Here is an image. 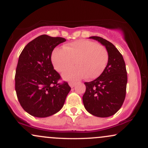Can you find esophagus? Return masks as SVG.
Segmentation results:
<instances>
[{
	"mask_svg": "<svg viewBox=\"0 0 148 148\" xmlns=\"http://www.w3.org/2000/svg\"><path fill=\"white\" fill-rule=\"evenodd\" d=\"M69 86H70L71 88H74V86H75L76 83L75 82H69Z\"/></svg>",
	"mask_w": 148,
	"mask_h": 148,
	"instance_id": "obj_1",
	"label": "esophagus"
}]
</instances>
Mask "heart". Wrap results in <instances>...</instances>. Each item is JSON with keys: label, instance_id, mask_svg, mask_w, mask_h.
<instances>
[{"label": "heart", "instance_id": "heart-1", "mask_svg": "<svg viewBox=\"0 0 148 148\" xmlns=\"http://www.w3.org/2000/svg\"><path fill=\"white\" fill-rule=\"evenodd\" d=\"M51 60L54 69L63 74L66 80L79 81L85 78L95 79L102 74L108 60L107 50L95 42L80 40L64 45L62 49H57L52 53Z\"/></svg>", "mask_w": 148, "mask_h": 148}]
</instances>
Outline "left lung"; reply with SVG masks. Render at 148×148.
Masks as SVG:
<instances>
[{
	"label": "left lung",
	"mask_w": 148,
	"mask_h": 148,
	"mask_svg": "<svg viewBox=\"0 0 148 148\" xmlns=\"http://www.w3.org/2000/svg\"><path fill=\"white\" fill-rule=\"evenodd\" d=\"M106 47L107 65L102 74L90 82H85L83 102L88 112L100 118L114 115L121 108L126 95L127 74L123 56L110 42L102 37H90Z\"/></svg>",
	"instance_id": "left-lung-1"
}]
</instances>
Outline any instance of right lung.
I'll return each mask as SVG.
<instances>
[{
  "label": "right lung",
  "mask_w": 148,
  "mask_h": 148,
  "mask_svg": "<svg viewBox=\"0 0 148 148\" xmlns=\"http://www.w3.org/2000/svg\"><path fill=\"white\" fill-rule=\"evenodd\" d=\"M66 40L42 35L30 42L20 54L15 74V90L22 108L37 118H46L63 106L71 88L62 84L53 68L51 53Z\"/></svg>",
  "instance_id": "obj_1"
}]
</instances>
